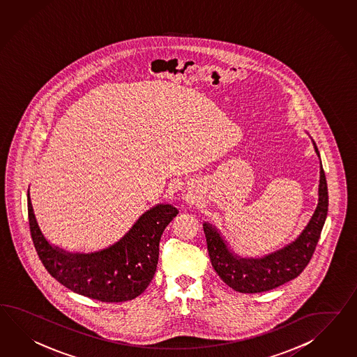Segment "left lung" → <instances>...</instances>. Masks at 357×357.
Returning <instances> with one entry per match:
<instances>
[{
  "instance_id": "8db88e82",
  "label": "left lung",
  "mask_w": 357,
  "mask_h": 357,
  "mask_svg": "<svg viewBox=\"0 0 357 357\" xmlns=\"http://www.w3.org/2000/svg\"><path fill=\"white\" fill-rule=\"evenodd\" d=\"M313 147L320 157L316 143ZM321 162V161H320ZM328 184L320 165L319 204L311 220L296 241L261 258H241L231 252L217 228L204 223L210 261L219 278L240 293H261L298 278L311 261L328 215Z\"/></svg>"
}]
</instances>
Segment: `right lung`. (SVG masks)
Masks as SVG:
<instances>
[{
	"label": "right lung",
	"mask_w": 357,
	"mask_h": 357,
	"mask_svg": "<svg viewBox=\"0 0 357 357\" xmlns=\"http://www.w3.org/2000/svg\"><path fill=\"white\" fill-rule=\"evenodd\" d=\"M178 213L172 205H157L109 248L89 254L68 252L45 238L28 191L29 229L45 268L72 291L108 303L131 301L147 289L156 272L161 235Z\"/></svg>",
	"instance_id": "obj_1"
}]
</instances>
